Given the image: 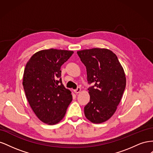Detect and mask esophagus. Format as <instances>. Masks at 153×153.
Here are the masks:
<instances>
[{"mask_svg":"<svg viewBox=\"0 0 153 153\" xmlns=\"http://www.w3.org/2000/svg\"><path fill=\"white\" fill-rule=\"evenodd\" d=\"M80 91H81V88L80 87H78L76 89L74 90V92H75V93H79Z\"/></svg>","mask_w":153,"mask_h":153,"instance_id":"esophagus-1","label":"esophagus"}]
</instances>
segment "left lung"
I'll return each instance as SVG.
<instances>
[{
	"label": "left lung",
	"instance_id": "8db88e82",
	"mask_svg": "<svg viewBox=\"0 0 153 153\" xmlns=\"http://www.w3.org/2000/svg\"><path fill=\"white\" fill-rule=\"evenodd\" d=\"M86 67L90 101L84 107L86 118L100 124L108 120L115 112L126 87L124 71L117 57L106 48H94L78 51Z\"/></svg>",
	"mask_w": 153,
	"mask_h": 153
}]
</instances>
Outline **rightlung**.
<instances>
[{
  "instance_id": "1",
  "label": "right lung",
  "mask_w": 153,
  "mask_h": 153,
  "mask_svg": "<svg viewBox=\"0 0 153 153\" xmlns=\"http://www.w3.org/2000/svg\"><path fill=\"white\" fill-rule=\"evenodd\" d=\"M73 51L50 48L35 53L27 62L23 86L31 108L40 121L50 125L64 118L72 101L71 92L64 86L61 67Z\"/></svg>"
}]
</instances>
